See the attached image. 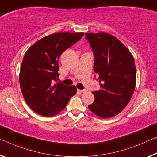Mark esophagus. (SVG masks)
Segmentation results:
<instances>
[{
	"instance_id": "34e87169",
	"label": "esophagus",
	"mask_w": 157,
	"mask_h": 157,
	"mask_svg": "<svg viewBox=\"0 0 157 157\" xmlns=\"http://www.w3.org/2000/svg\"><path fill=\"white\" fill-rule=\"evenodd\" d=\"M78 92H80V93H86V90H79V89H78Z\"/></svg>"
}]
</instances>
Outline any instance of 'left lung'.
I'll return each mask as SVG.
<instances>
[{"label":"left lung","mask_w":157,"mask_h":157,"mask_svg":"<svg viewBox=\"0 0 157 157\" xmlns=\"http://www.w3.org/2000/svg\"><path fill=\"white\" fill-rule=\"evenodd\" d=\"M85 35L95 55L94 71L101 88L93 93L95 100L88 108L102 119L113 117L126 107L134 93L136 70L133 56L119 39L109 33H86Z\"/></svg>","instance_id":"obj_1"}]
</instances>
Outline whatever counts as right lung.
<instances>
[{"mask_svg": "<svg viewBox=\"0 0 157 157\" xmlns=\"http://www.w3.org/2000/svg\"><path fill=\"white\" fill-rule=\"evenodd\" d=\"M83 35V32L55 33L38 40L26 50L20 67V88L25 102L38 114L48 117L57 114L76 95L75 86L54 82L59 75L60 55Z\"/></svg>", "mask_w": 157, "mask_h": 157, "instance_id": "1", "label": "right lung"}]
</instances>
